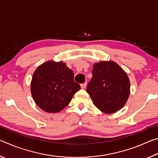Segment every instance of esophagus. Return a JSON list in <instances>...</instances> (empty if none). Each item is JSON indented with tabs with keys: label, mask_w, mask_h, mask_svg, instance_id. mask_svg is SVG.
<instances>
[{
	"label": "esophagus",
	"mask_w": 158,
	"mask_h": 158,
	"mask_svg": "<svg viewBox=\"0 0 158 158\" xmlns=\"http://www.w3.org/2000/svg\"><path fill=\"white\" fill-rule=\"evenodd\" d=\"M86 82H85V83H83V84H81V89H85V86H86Z\"/></svg>",
	"instance_id": "34e87169"
}]
</instances>
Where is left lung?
I'll list each match as a JSON object with an SVG mask.
<instances>
[{"mask_svg":"<svg viewBox=\"0 0 158 158\" xmlns=\"http://www.w3.org/2000/svg\"><path fill=\"white\" fill-rule=\"evenodd\" d=\"M92 74L86 91L93 104L106 114L121 109L129 97L130 88L123 69L113 61H102L93 65Z\"/></svg>","mask_w":158,"mask_h":158,"instance_id":"obj_1","label":"left lung"}]
</instances>
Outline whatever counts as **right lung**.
I'll return each instance as SVG.
<instances>
[{
    "mask_svg": "<svg viewBox=\"0 0 158 158\" xmlns=\"http://www.w3.org/2000/svg\"><path fill=\"white\" fill-rule=\"evenodd\" d=\"M74 73L63 62L48 61L39 66L32 78L31 94L37 105L49 113L62 110L81 89Z\"/></svg>",
    "mask_w": 158,
    "mask_h": 158,
    "instance_id": "obj_1",
    "label": "right lung"
}]
</instances>
